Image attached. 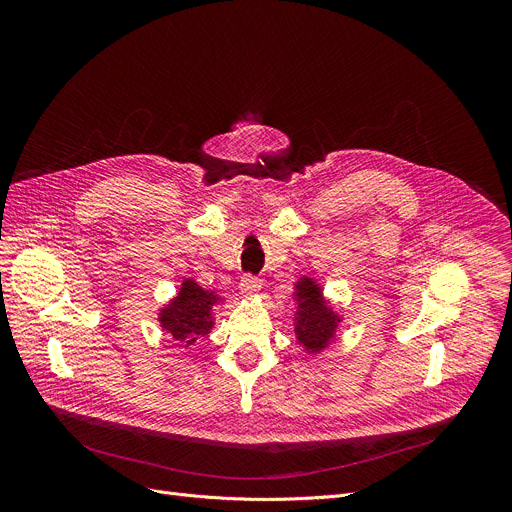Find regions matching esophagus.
<instances>
[{
    "instance_id": "obj_1",
    "label": "esophagus",
    "mask_w": 512,
    "mask_h": 512,
    "mask_svg": "<svg viewBox=\"0 0 512 512\" xmlns=\"http://www.w3.org/2000/svg\"><path fill=\"white\" fill-rule=\"evenodd\" d=\"M239 289H241V294H243L245 298H251V296H255L257 291L261 289V279H259L257 275H253V273H245V275L241 277Z\"/></svg>"
}]
</instances>
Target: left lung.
Masks as SVG:
<instances>
[{
  "label": "left lung",
  "instance_id": "1",
  "mask_svg": "<svg viewBox=\"0 0 512 512\" xmlns=\"http://www.w3.org/2000/svg\"><path fill=\"white\" fill-rule=\"evenodd\" d=\"M296 302H298V316H296V336L298 342L308 352H320L330 344L336 332V324L340 318L324 304L320 287L302 277L296 285Z\"/></svg>",
  "mask_w": 512,
  "mask_h": 512
}]
</instances>
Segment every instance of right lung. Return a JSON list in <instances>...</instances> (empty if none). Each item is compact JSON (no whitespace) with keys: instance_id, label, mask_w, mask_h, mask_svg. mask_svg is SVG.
I'll return each instance as SVG.
<instances>
[{"instance_id":"right-lung-1","label":"right lung","mask_w":512,"mask_h":512,"mask_svg":"<svg viewBox=\"0 0 512 512\" xmlns=\"http://www.w3.org/2000/svg\"><path fill=\"white\" fill-rule=\"evenodd\" d=\"M216 302L218 296L212 291H204L198 283L186 279L178 296L162 310L160 324L176 342L190 346L212 328V306Z\"/></svg>"}]
</instances>
